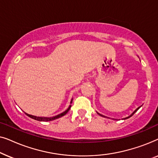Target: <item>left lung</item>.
<instances>
[{"label":"left lung","mask_w":158,"mask_h":158,"mask_svg":"<svg viewBox=\"0 0 158 158\" xmlns=\"http://www.w3.org/2000/svg\"><path fill=\"white\" fill-rule=\"evenodd\" d=\"M139 108H140V106H139V107H138V108H137V109H136V110H135V111H134V112H133V113L131 114V115H130V116H128V117H127V118H124V119H127V118H129V117H131V116H133V115H134V114H135V112H136V111H137V110L139 109ZM98 115H100V116H104L101 115V114H98ZM104 117H105V116H104Z\"/></svg>","instance_id":"left-lung-1"}]
</instances>
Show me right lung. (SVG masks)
Returning a JSON list of instances; mask_svg holds the SVG:
<instances>
[{
	"mask_svg": "<svg viewBox=\"0 0 158 158\" xmlns=\"http://www.w3.org/2000/svg\"><path fill=\"white\" fill-rule=\"evenodd\" d=\"M72 102H73V100L71 101V102H70V103H72ZM70 107H71V106H69L68 109H67L65 111H64L63 113L60 114H59V115H57V116H53V117H50V118H47V117H39V116H35L30 115V114H27V113H25V114H27V115L28 116H29V117L31 118H33V119H35V120H37V121H40V122H49V121H52V120H55V119H56V118H60V117H62V116H63L64 115H65V114H66L67 113H68V112L69 111V110H70Z\"/></svg>",
	"mask_w": 158,
	"mask_h": 158,
	"instance_id": "obj_1",
	"label": "right lung"
}]
</instances>
